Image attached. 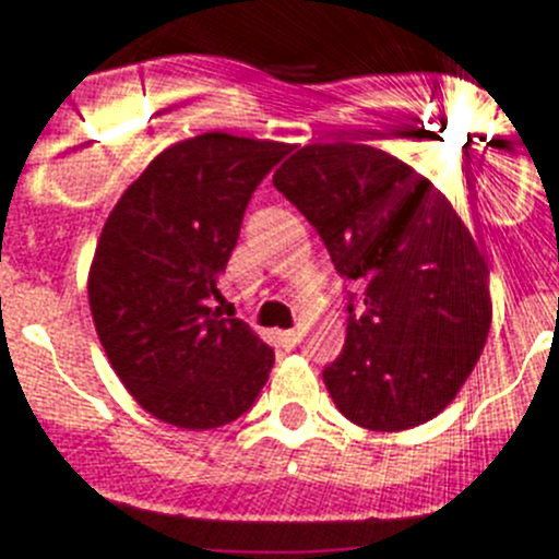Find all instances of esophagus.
Masks as SVG:
<instances>
[{
    "label": "esophagus",
    "mask_w": 559,
    "mask_h": 559,
    "mask_svg": "<svg viewBox=\"0 0 559 559\" xmlns=\"http://www.w3.org/2000/svg\"><path fill=\"white\" fill-rule=\"evenodd\" d=\"M278 338H281V347L292 350V347H297V344H300V331H295V328H292V331H281Z\"/></svg>",
    "instance_id": "esophagus-1"
}]
</instances>
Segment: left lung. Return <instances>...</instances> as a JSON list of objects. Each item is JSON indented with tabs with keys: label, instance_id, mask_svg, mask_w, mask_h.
<instances>
[{
	"label": "left lung",
	"instance_id": "1",
	"mask_svg": "<svg viewBox=\"0 0 559 559\" xmlns=\"http://www.w3.org/2000/svg\"><path fill=\"white\" fill-rule=\"evenodd\" d=\"M273 185L317 228L336 273L361 286L342 353L322 369L336 408L380 432L441 414L491 328L488 264L452 203L361 143L306 145Z\"/></svg>",
	"mask_w": 559,
	"mask_h": 559
}]
</instances>
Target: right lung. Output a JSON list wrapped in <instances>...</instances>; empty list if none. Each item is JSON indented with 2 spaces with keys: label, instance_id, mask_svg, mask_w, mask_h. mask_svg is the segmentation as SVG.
Masks as SVG:
<instances>
[{
  "label": "right lung",
  "instance_id": "obj_1",
  "mask_svg": "<svg viewBox=\"0 0 559 559\" xmlns=\"http://www.w3.org/2000/svg\"><path fill=\"white\" fill-rule=\"evenodd\" d=\"M289 151L198 134L162 151L104 223L87 278L93 322L115 374L156 419L212 430L267 383L273 347L215 300L250 195Z\"/></svg>",
  "mask_w": 559,
  "mask_h": 559
}]
</instances>
